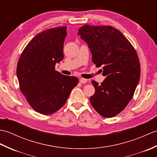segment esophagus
<instances>
[{"label": "esophagus", "instance_id": "34e87169", "mask_svg": "<svg viewBox=\"0 0 157 157\" xmlns=\"http://www.w3.org/2000/svg\"><path fill=\"white\" fill-rule=\"evenodd\" d=\"M79 82L82 83V84H86V83L87 82V79L83 78H79Z\"/></svg>", "mask_w": 157, "mask_h": 157}]
</instances>
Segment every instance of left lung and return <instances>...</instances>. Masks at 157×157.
Returning a JSON list of instances; mask_svg holds the SVG:
<instances>
[{"instance_id":"obj_1","label":"left lung","mask_w":157,"mask_h":157,"mask_svg":"<svg viewBox=\"0 0 157 157\" xmlns=\"http://www.w3.org/2000/svg\"><path fill=\"white\" fill-rule=\"evenodd\" d=\"M78 34L88 43L92 62L98 67L102 66V75L106 76L101 84L92 81L95 93L90 101L99 115L113 117L134 96L140 78L137 52L122 33L111 26L84 25Z\"/></svg>"}]
</instances>
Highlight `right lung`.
Here are the masks:
<instances>
[{"label":"right lung","mask_w":157,"mask_h":157,"mask_svg":"<svg viewBox=\"0 0 157 157\" xmlns=\"http://www.w3.org/2000/svg\"><path fill=\"white\" fill-rule=\"evenodd\" d=\"M67 27L39 33L21 52L17 65L19 88L35 111L51 115L65 104L79 79L55 71L62 61Z\"/></svg>","instance_id":"add662e5"}]
</instances>
